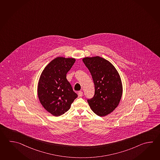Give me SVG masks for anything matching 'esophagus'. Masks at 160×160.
Listing matches in <instances>:
<instances>
[{"label":"esophagus","instance_id":"obj_1","mask_svg":"<svg viewBox=\"0 0 160 160\" xmlns=\"http://www.w3.org/2000/svg\"><path fill=\"white\" fill-rule=\"evenodd\" d=\"M82 96V92L79 91L78 92V98H81Z\"/></svg>","mask_w":160,"mask_h":160}]
</instances>
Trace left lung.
I'll use <instances>...</instances> for the list:
<instances>
[{"instance_id": "obj_1", "label": "left lung", "mask_w": 160, "mask_h": 160, "mask_svg": "<svg viewBox=\"0 0 160 160\" xmlns=\"http://www.w3.org/2000/svg\"><path fill=\"white\" fill-rule=\"evenodd\" d=\"M82 62L91 73L95 84V95L88 99L92 111L105 116L117 108L122 94L120 76L113 64L99 56L86 57Z\"/></svg>"}]
</instances>
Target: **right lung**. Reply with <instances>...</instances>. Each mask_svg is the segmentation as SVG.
Masks as SVG:
<instances>
[{
	"label": "right lung",
	"mask_w": 160,
	"mask_h": 160,
	"mask_svg": "<svg viewBox=\"0 0 160 160\" xmlns=\"http://www.w3.org/2000/svg\"><path fill=\"white\" fill-rule=\"evenodd\" d=\"M75 61L74 58L58 57L46 66L40 75L38 98L44 108L53 116L65 113L78 98L66 78Z\"/></svg>",
	"instance_id": "right-lung-1"
}]
</instances>
